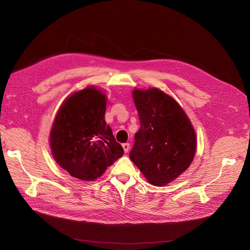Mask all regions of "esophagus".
Here are the masks:
<instances>
[{
    "label": "esophagus",
    "instance_id": "esophagus-1",
    "mask_svg": "<svg viewBox=\"0 0 250 250\" xmlns=\"http://www.w3.org/2000/svg\"><path fill=\"white\" fill-rule=\"evenodd\" d=\"M123 148H124V150H125V153H127L128 150H129V144H128V143H125V144H123Z\"/></svg>",
    "mask_w": 250,
    "mask_h": 250
}]
</instances>
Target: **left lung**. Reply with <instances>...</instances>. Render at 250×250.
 Instances as JSON below:
<instances>
[{
    "mask_svg": "<svg viewBox=\"0 0 250 250\" xmlns=\"http://www.w3.org/2000/svg\"><path fill=\"white\" fill-rule=\"evenodd\" d=\"M141 127L129 158L154 186H165L185 171L196 152V134L178 102L152 88L133 91Z\"/></svg>",
    "mask_w": 250,
    "mask_h": 250,
    "instance_id": "left-lung-1",
    "label": "left lung"
}]
</instances>
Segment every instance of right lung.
<instances>
[{"instance_id": "right-lung-1", "label": "right lung", "mask_w": 250, "mask_h": 250, "mask_svg": "<svg viewBox=\"0 0 250 250\" xmlns=\"http://www.w3.org/2000/svg\"><path fill=\"white\" fill-rule=\"evenodd\" d=\"M106 96L94 86L72 94L58 110L50 133L52 154L73 178L94 181L124 155L105 122Z\"/></svg>"}]
</instances>
